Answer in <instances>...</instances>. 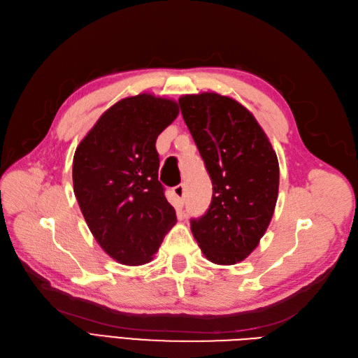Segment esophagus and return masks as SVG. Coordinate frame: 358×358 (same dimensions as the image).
Here are the masks:
<instances>
[{"mask_svg": "<svg viewBox=\"0 0 358 358\" xmlns=\"http://www.w3.org/2000/svg\"><path fill=\"white\" fill-rule=\"evenodd\" d=\"M173 194H175L180 203H183V200H185V187H183L182 183H179V185L173 188Z\"/></svg>", "mask_w": 358, "mask_h": 358, "instance_id": "1", "label": "esophagus"}]
</instances>
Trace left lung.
<instances>
[{"instance_id": "left-lung-1", "label": "left lung", "mask_w": 358, "mask_h": 358, "mask_svg": "<svg viewBox=\"0 0 358 358\" xmlns=\"http://www.w3.org/2000/svg\"><path fill=\"white\" fill-rule=\"evenodd\" d=\"M179 106L213 187L209 209L191 220V231L209 262L241 263L258 246L275 212L276 152L254 115L230 96L183 95Z\"/></svg>"}]
</instances>
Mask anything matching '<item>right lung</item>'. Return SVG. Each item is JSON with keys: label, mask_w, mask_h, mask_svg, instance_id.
Masks as SVG:
<instances>
[{"label": "right lung", "mask_w": 358, "mask_h": 358, "mask_svg": "<svg viewBox=\"0 0 358 358\" xmlns=\"http://www.w3.org/2000/svg\"><path fill=\"white\" fill-rule=\"evenodd\" d=\"M179 115L178 103L138 94L113 104L73 158V188L99 245L117 263H149L176 224L158 180L157 138Z\"/></svg>", "instance_id": "1"}]
</instances>
